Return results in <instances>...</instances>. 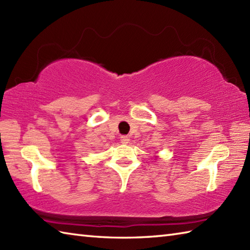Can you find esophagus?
<instances>
[{"label": "esophagus", "instance_id": "obj_1", "mask_svg": "<svg viewBox=\"0 0 250 250\" xmlns=\"http://www.w3.org/2000/svg\"><path fill=\"white\" fill-rule=\"evenodd\" d=\"M129 141H130L129 137L125 136V135H122V136L120 137V142L122 143V144H128Z\"/></svg>", "mask_w": 250, "mask_h": 250}]
</instances>
